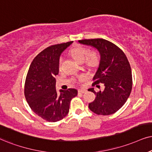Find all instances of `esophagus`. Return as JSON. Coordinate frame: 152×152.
<instances>
[{
    "instance_id": "obj_1",
    "label": "esophagus",
    "mask_w": 152,
    "mask_h": 152,
    "mask_svg": "<svg viewBox=\"0 0 152 152\" xmlns=\"http://www.w3.org/2000/svg\"><path fill=\"white\" fill-rule=\"evenodd\" d=\"M86 92V90H84V89H79L78 90V93L79 94H83L85 93Z\"/></svg>"
}]
</instances>
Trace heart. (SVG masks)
Here are the masks:
<instances>
[{
	"label": "heart",
	"instance_id": "heart-1",
	"mask_svg": "<svg viewBox=\"0 0 152 152\" xmlns=\"http://www.w3.org/2000/svg\"><path fill=\"white\" fill-rule=\"evenodd\" d=\"M70 54L76 62L79 63L85 62L88 66H95L99 64V57L97 52L89 53L87 48L83 46H77L71 50ZM62 59H59V63Z\"/></svg>",
	"mask_w": 152,
	"mask_h": 152
}]
</instances>
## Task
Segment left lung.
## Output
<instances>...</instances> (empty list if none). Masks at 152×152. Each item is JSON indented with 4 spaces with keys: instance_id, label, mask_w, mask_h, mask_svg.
Instances as JSON below:
<instances>
[{
    "instance_id": "obj_1",
    "label": "left lung",
    "mask_w": 152,
    "mask_h": 152,
    "mask_svg": "<svg viewBox=\"0 0 152 152\" xmlns=\"http://www.w3.org/2000/svg\"><path fill=\"white\" fill-rule=\"evenodd\" d=\"M78 43L94 48L100 55L93 85L103 83L104 90L96 93L94 88L88 89L96 95L88 107L96 114H114L126 103L132 90V72L127 57L116 45L102 38L80 40Z\"/></svg>"
}]
</instances>
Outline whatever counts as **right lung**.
I'll return each instance as SVG.
<instances>
[{
  "label": "right lung",
  "mask_w": 152,
  "mask_h": 152,
  "mask_svg": "<svg viewBox=\"0 0 152 152\" xmlns=\"http://www.w3.org/2000/svg\"><path fill=\"white\" fill-rule=\"evenodd\" d=\"M73 41L51 45L43 50L31 64L26 75L24 95L35 114L49 122L62 120L68 114L70 102L78 90H56L59 57Z\"/></svg>",
  "instance_id": "right-lung-1"
}]
</instances>
